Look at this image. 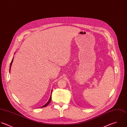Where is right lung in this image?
I'll return each mask as SVG.
<instances>
[{
    "label": "right lung",
    "instance_id": "add662e5",
    "mask_svg": "<svg viewBox=\"0 0 127 127\" xmlns=\"http://www.w3.org/2000/svg\"><path fill=\"white\" fill-rule=\"evenodd\" d=\"M13 59H12V61H11V63H10V69H9V72H10V69H11V65H12V62H13ZM52 91H51V93H52ZM51 96H50V98H49V100H48V101L44 105H43V106H42V107H40V108L41 107H46L47 105H48V104H49V103L50 102V101H51Z\"/></svg>",
    "mask_w": 127,
    "mask_h": 127
}]
</instances>
